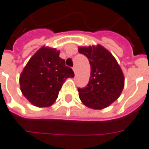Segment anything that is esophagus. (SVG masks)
<instances>
[{
  "mask_svg": "<svg viewBox=\"0 0 149 149\" xmlns=\"http://www.w3.org/2000/svg\"><path fill=\"white\" fill-rule=\"evenodd\" d=\"M72 69H73V72H74L75 73H77V67H76V66H74V67L72 68Z\"/></svg>",
  "mask_w": 149,
  "mask_h": 149,
  "instance_id": "34e87169",
  "label": "esophagus"
}]
</instances>
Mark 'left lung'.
<instances>
[{"label":"left lung","mask_w":149,"mask_h":149,"mask_svg":"<svg viewBox=\"0 0 149 149\" xmlns=\"http://www.w3.org/2000/svg\"><path fill=\"white\" fill-rule=\"evenodd\" d=\"M88 58L91 74L87 87L78 88L81 102L89 108L103 109L116 101L124 87V76L112 53L101 45L80 47Z\"/></svg>","instance_id":"left-lung-1"}]
</instances>
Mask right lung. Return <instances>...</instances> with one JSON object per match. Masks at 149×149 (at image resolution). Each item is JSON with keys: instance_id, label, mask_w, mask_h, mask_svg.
I'll use <instances>...</instances> for the list:
<instances>
[{"instance_id": "right-lung-1", "label": "right lung", "mask_w": 149, "mask_h": 149, "mask_svg": "<svg viewBox=\"0 0 149 149\" xmlns=\"http://www.w3.org/2000/svg\"><path fill=\"white\" fill-rule=\"evenodd\" d=\"M56 48L43 46L32 56L20 75V87L30 102L38 107L52 106L56 100L62 84L73 77L72 69Z\"/></svg>"}]
</instances>
